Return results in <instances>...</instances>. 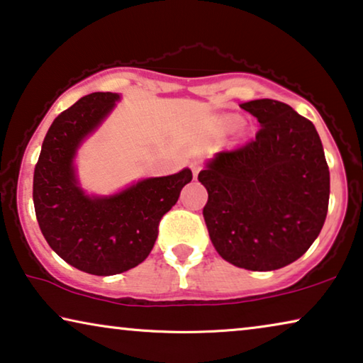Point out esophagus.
Masks as SVG:
<instances>
[{
	"label": "esophagus",
	"mask_w": 363,
	"mask_h": 363,
	"mask_svg": "<svg viewBox=\"0 0 363 363\" xmlns=\"http://www.w3.org/2000/svg\"><path fill=\"white\" fill-rule=\"evenodd\" d=\"M191 169L194 172V177H197L199 172H201V169H202V164L199 161H192L191 162Z\"/></svg>",
	"instance_id": "1"
}]
</instances>
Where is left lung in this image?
Returning <instances> with one entry per match:
<instances>
[{
  "label": "left lung",
  "instance_id": "left-lung-1",
  "mask_svg": "<svg viewBox=\"0 0 363 363\" xmlns=\"http://www.w3.org/2000/svg\"><path fill=\"white\" fill-rule=\"evenodd\" d=\"M262 125L253 140L218 152L199 172L208 201V235L228 263L272 272L293 263L318 238L329 208L323 143L308 118L278 100L240 104Z\"/></svg>",
  "mask_w": 363,
  "mask_h": 363
}]
</instances>
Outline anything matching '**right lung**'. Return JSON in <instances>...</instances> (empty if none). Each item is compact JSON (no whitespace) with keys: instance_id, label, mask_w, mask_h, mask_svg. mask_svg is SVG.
Masks as SVG:
<instances>
[{"instance_id":"right-lung-1","label":"right lung","mask_w":363,"mask_h":363,"mask_svg":"<svg viewBox=\"0 0 363 363\" xmlns=\"http://www.w3.org/2000/svg\"><path fill=\"white\" fill-rule=\"evenodd\" d=\"M118 95H85L52 121L34 167L35 218L49 247L80 272L110 277L145 262L162 216L192 179L191 169L151 177L111 197H86L72 160L82 140L101 123Z\"/></svg>"}]
</instances>
